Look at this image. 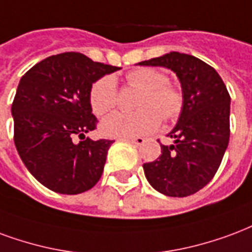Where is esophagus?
<instances>
[{
  "label": "esophagus",
  "instance_id": "34e87169",
  "mask_svg": "<svg viewBox=\"0 0 252 252\" xmlns=\"http://www.w3.org/2000/svg\"><path fill=\"white\" fill-rule=\"evenodd\" d=\"M126 140L131 141L132 144L141 145L145 141V139H144V137H129V139H126Z\"/></svg>",
  "mask_w": 252,
  "mask_h": 252
}]
</instances>
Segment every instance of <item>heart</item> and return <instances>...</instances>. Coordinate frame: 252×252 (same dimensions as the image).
Wrapping results in <instances>:
<instances>
[{
    "label": "heart",
    "instance_id": "b5f03b06",
    "mask_svg": "<svg viewBox=\"0 0 252 252\" xmlns=\"http://www.w3.org/2000/svg\"><path fill=\"white\" fill-rule=\"evenodd\" d=\"M126 84L140 89L135 113L115 112L101 123V132L109 137L129 139L147 135L158 129L161 117L165 121L176 120L184 108L182 89L168 83V76L154 68H140L126 74ZM89 101L94 115L104 116L117 102V87L115 79L104 76L93 83Z\"/></svg>",
    "mask_w": 252,
    "mask_h": 252
}]
</instances>
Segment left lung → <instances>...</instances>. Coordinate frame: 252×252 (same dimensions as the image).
<instances>
[{
  "mask_svg": "<svg viewBox=\"0 0 252 252\" xmlns=\"http://www.w3.org/2000/svg\"><path fill=\"white\" fill-rule=\"evenodd\" d=\"M140 65L165 66L180 80L184 108L169 132L175 143L143 165L147 180L167 196L186 197L206 187L219 168L230 140L231 97L215 69L191 55L169 52Z\"/></svg>",
  "mask_w": 252,
  "mask_h": 252,
  "instance_id": "left-lung-1",
  "label": "left lung"
}]
</instances>
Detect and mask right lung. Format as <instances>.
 <instances>
[{"label":"right lung","mask_w":252,"mask_h":252,"mask_svg":"<svg viewBox=\"0 0 252 252\" xmlns=\"http://www.w3.org/2000/svg\"><path fill=\"white\" fill-rule=\"evenodd\" d=\"M119 69L66 52L46 57L21 77L12 104L14 144L42 186L76 195L100 180L115 140L85 137L97 126L89 93L94 81ZM77 135L79 145L73 141Z\"/></svg>","instance_id":"right-lung-1"}]
</instances>
